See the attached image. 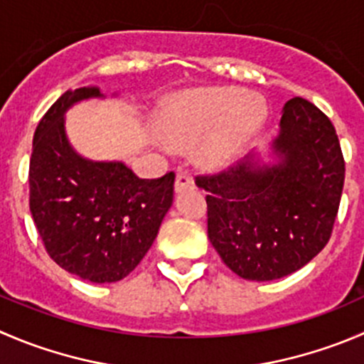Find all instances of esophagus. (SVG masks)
Listing matches in <instances>:
<instances>
[{
    "label": "esophagus",
    "mask_w": 364,
    "mask_h": 364,
    "mask_svg": "<svg viewBox=\"0 0 364 364\" xmlns=\"http://www.w3.org/2000/svg\"><path fill=\"white\" fill-rule=\"evenodd\" d=\"M174 188L176 192H183V190L193 188V178L185 171H179L176 174V181H174Z\"/></svg>",
    "instance_id": "obj_1"
}]
</instances>
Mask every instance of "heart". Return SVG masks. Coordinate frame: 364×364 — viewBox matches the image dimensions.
<instances>
[{
    "instance_id": "1",
    "label": "heart",
    "mask_w": 364,
    "mask_h": 364,
    "mask_svg": "<svg viewBox=\"0 0 364 364\" xmlns=\"http://www.w3.org/2000/svg\"><path fill=\"white\" fill-rule=\"evenodd\" d=\"M267 107L257 94L235 87L197 88L176 96L160 115V132L172 147L200 140L197 160L224 167L240 156L263 124Z\"/></svg>"
}]
</instances>
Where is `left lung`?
<instances>
[{
	"label": "left lung",
	"mask_w": 364,
	"mask_h": 364,
	"mask_svg": "<svg viewBox=\"0 0 364 364\" xmlns=\"http://www.w3.org/2000/svg\"><path fill=\"white\" fill-rule=\"evenodd\" d=\"M274 149L281 161L247 158L196 176L210 192L208 238L236 276L274 281L299 270L329 242L341 200L345 160L336 129L304 97L284 105Z\"/></svg>",
	"instance_id": "8db88e82"
}]
</instances>
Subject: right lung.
Instances as JSON below:
<instances>
[{
	"mask_svg": "<svg viewBox=\"0 0 364 364\" xmlns=\"http://www.w3.org/2000/svg\"><path fill=\"white\" fill-rule=\"evenodd\" d=\"M101 96L83 87L62 94L38 122L30 158V211L46 252L69 274L115 283L135 270L172 204L174 172L140 179L122 164L77 156L63 132V112Z\"/></svg>",
	"mask_w": 364,
	"mask_h": 364,
	"instance_id": "add662e5",
	"label": "right lung"
}]
</instances>
